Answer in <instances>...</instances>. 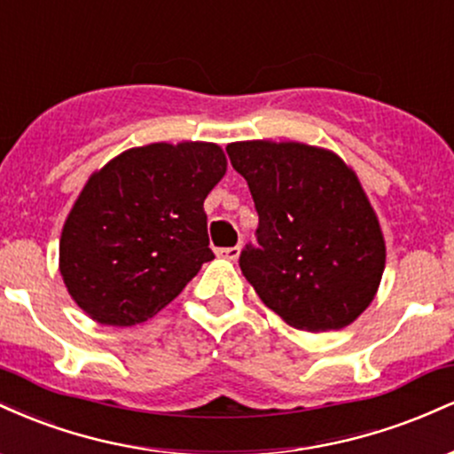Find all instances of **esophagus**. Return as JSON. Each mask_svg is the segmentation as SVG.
Listing matches in <instances>:
<instances>
[{
    "mask_svg": "<svg viewBox=\"0 0 454 454\" xmlns=\"http://www.w3.org/2000/svg\"><path fill=\"white\" fill-rule=\"evenodd\" d=\"M239 254H241V247H239V245H234V247H226V249H217V256L226 260H237Z\"/></svg>",
    "mask_w": 454,
    "mask_h": 454,
    "instance_id": "esophagus-1",
    "label": "esophagus"
}]
</instances>
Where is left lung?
<instances>
[{
	"label": "left lung",
	"mask_w": 454,
	"mask_h": 454,
	"mask_svg": "<svg viewBox=\"0 0 454 454\" xmlns=\"http://www.w3.org/2000/svg\"><path fill=\"white\" fill-rule=\"evenodd\" d=\"M226 151L260 217V247L239 260L260 301L299 331L352 325L387 264L382 228L356 173L335 151L294 140H241Z\"/></svg>",
	"instance_id": "left-lung-1"
}]
</instances>
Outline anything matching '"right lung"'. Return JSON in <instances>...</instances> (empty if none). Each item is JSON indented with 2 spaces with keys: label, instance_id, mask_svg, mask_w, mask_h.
Wrapping results in <instances>:
<instances>
[{
  "label": "right lung",
  "instance_id": "add662e5",
  "mask_svg": "<svg viewBox=\"0 0 454 454\" xmlns=\"http://www.w3.org/2000/svg\"><path fill=\"white\" fill-rule=\"evenodd\" d=\"M215 143H151L96 170L67 213L59 270L91 320L132 326L181 294L213 260L205 198L226 175Z\"/></svg>",
  "mask_w": 454,
  "mask_h": 454
}]
</instances>
